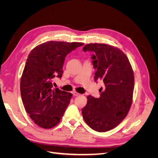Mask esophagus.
I'll return each instance as SVG.
<instances>
[{"label":"esophagus","instance_id":"esophagus-1","mask_svg":"<svg viewBox=\"0 0 158 158\" xmlns=\"http://www.w3.org/2000/svg\"><path fill=\"white\" fill-rule=\"evenodd\" d=\"M73 95H74V96H78V95H80V94H79V93L76 92H73Z\"/></svg>","mask_w":158,"mask_h":158}]
</instances>
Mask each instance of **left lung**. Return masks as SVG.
Instances as JSON below:
<instances>
[{"label":"left lung","instance_id":"1","mask_svg":"<svg viewBox=\"0 0 158 158\" xmlns=\"http://www.w3.org/2000/svg\"><path fill=\"white\" fill-rule=\"evenodd\" d=\"M83 51L94 52V79L103 82L99 98L87 97L86 106L82 109L83 118L93 130L106 132L119 125L130 110L135 86L133 70L128 57L117 47L89 44Z\"/></svg>","mask_w":158,"mask_h":158}]
</instances>
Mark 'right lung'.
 I'll list each match as a JSON object with an SVG mask.
<instances>
[{"mask_svg":"<svg viewBox=\"0 0 158 158\" xmlns=\"http://www.w3.org/2000/svg\"><path fill=\"white\" fill-rule=\"evenodd\" d=\"M83 43L47 41L28 55L20 80L23 106L37 125L51 128L60 122L73 94L54 88L55 78H61L66 56Z\"/></svg>","mask_w":158,"mask_h":158,"instance_id":"obj_1","label":"right lung"}]
</instances>
